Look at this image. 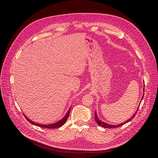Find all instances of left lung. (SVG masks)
<instances>
[{
	"label": "left lung",
	"mask_w": 158,
	"mask_h": 158,
	"mask_svg": "<svg viewBox=\"0 0 158 158\" xmlns=\"http://www.w3.org/2000/svg\"><path fill=\"white\" fill-rule=\"evenodd\" d=\"M144 94H143V98H142L141 101H142L143 99ZM139 106H138L136 112H135V113L134 114V115H133L130 119H129L127 121H126V122H124V123H121V124H118V125H110V124H107V123H104V122H102V121H101V120L98 118V116H97V114H96V112H95V120H96V123H97L99 126H102V127H104V128H115V127H120V126H121L125 124L126 123H127L131 121L134 118V116H136V113H137V111H138V109H139Z\"/></svg>",
	"instance_id": "left-lung-1"
}]
</instances>
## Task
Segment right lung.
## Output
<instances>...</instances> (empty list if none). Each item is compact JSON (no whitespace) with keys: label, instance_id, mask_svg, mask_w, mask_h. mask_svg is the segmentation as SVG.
<instances>
[{"label":"right lung","instance_id":"right-lung-1","mask_svg":"<svg viewBox=\"0 0 158 158\" xmlns=\"http://www.w3.org/2000/svg\"><path fill=\"white\" fill-rule=\"evenodd\" d=\"M69 113H70V109H69L68 112H67L66 115L64 116V118L60 120L59 121H58L57 123H54V124H48V125H44V124H37V123H35L33 121H32L31 120H30L29 118H27L26 116L24 115L25 118L27 119V120L31 123L32 124H34L35 126H39V127H42V128H47V129H55V128H57V127H61L66 121V120L67 119V118H68L69 116Z\"/></svg>","mask_w":158,"mask_h":158}]
</instances>
